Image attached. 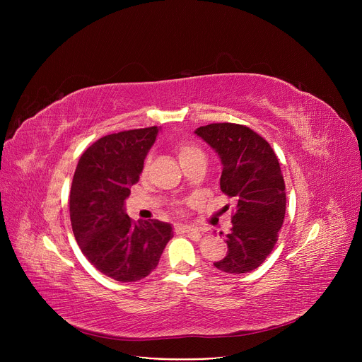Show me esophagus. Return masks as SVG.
Here are the masks:
<instances>
[{"mask_svg": "<svg viewBox=\"0 0 362 362\" xmlns=\"http://www.w3.org/2000/svg\"><path fill=\"white\" fill-rule=\"evenodd\" d=\"M175 229H176L177 233H197V235H201V232L198 229H195V227L189 226V224H183V223H176Z\"/></svg>", "mask_w": 362, "mask_h": 362, "instance_id": "obj_1", "label": "esophagus"}]
</instances>
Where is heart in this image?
I'll return each mask as SVG.
<instances>
[{"label":"heart","instance_id":"b5f03b06","mask_svg":"<svg viewBox=\"0 0 362 362\" xmlns=\"http://www.w3.org/2000/svg\"><path fill=\"white\" fill-rule=\"evenodd\" d=\"M176 152H177V157H179L180 164L187 161V160H192L195 157L204 156L202 151L199 148H197L195 145H191V144H179L177 148H176Z\"/></svg>","mask_w":362,"mask_h":362}]
</instances>
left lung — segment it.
Returning a JSON list of instances; mask_svg holds the SVG:
<instances>
[{"instance_id": "left-lung-1", "label": "left lung", "mask_w": 362, "mask_h": 362, "mask_svg": "<svg viewBox=\"0 0 362 362\" xmlns=\"http://www.w3.org/2000/svg\"><path fill=\"white\" fill-rule=\"evenodd\" d=\"M221 160V191L236 201L227 254L214 262L220 272L250 273L273 251L286 211V191L270 144L250 127L213 123L195 130ZM223 235V233H221Z\"/></svg>"}]
</instances>
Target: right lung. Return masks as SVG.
Returning <instances> with one entry per match:
<instances>
[{
  "label": "right lung",
  "mask_w": 362,
  "mask_h": 362,
  "mask_svg": "<svg viewBox=\"0 0 362 362\" xmlns=\"http://www.w3.org/2000/svg\"><path fill=\"white\" fill-rule=\"evenodd\" d=\"M160 127L126 130L93 142L76 167L70 221L76 242L95 269L117 281H136L156 270L170 223L132 221L124 201L139 180Z\"/></svg>",
  "instance_id": "add662e5"
}]
</instances>
